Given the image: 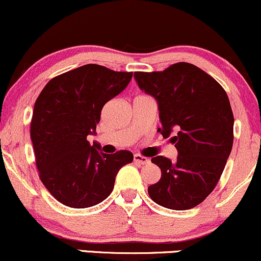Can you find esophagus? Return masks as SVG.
<instances>
[{
  "label": "esophagus",
  "mask_w": 261,
  "mask_h": 261,
  "mask_svg": "<svg viewBox=\"0 0 261 261\" xmlns=\"http://www.w3.org/2000/svg\"><path fill=\"white\" fill-rule=\"evenodd\" d=\"M134 162H136V164H140V165H146V164H149L150 160L148 158H145V156L136 154L134 155Z\"/></svg>",
  "instance_id": "obj_1"
}]
</instances>
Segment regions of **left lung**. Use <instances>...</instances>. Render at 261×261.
Returning a JSON list of instances; mask_svg holds the SVG:
<instances>
[{
  "label": "left lung",
  "mask_w": 261,
  "mask_h": 261,
  "mask_svg": "<svg viewBox=\"0 0 261 261\" xmlns=\"http://www.w3.org/2000/svg\"><path fill=\"white\" fill-rule=\"evenodd\" d=\"M142 90L159 103L162 137L171 138L178 158L155 156L161 178L148 188L156 204L188 210L215 189L233 145V112L225 89L192 63L171 64L161 72H136Z\"/></svg>",
  "instance_id": "obj_1"
}]
</instances>
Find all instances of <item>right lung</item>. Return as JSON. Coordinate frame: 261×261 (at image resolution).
I'll return each instance as SVG.
<instances>
[{"mask_svg":"<svg viewBox=\"0 0 261 261\" xmlns=\"http://www.w3.org/2000/svg\"><path fill=\"white\" fill-rule=\"evenodd\" d=\"M132 72L85 64L52 78L35 101L30 138L42 185L60 203L84 209L111 194L119 168L133 154H103L89 144L101 110L130 82Z\"/></svg>","mask_w":261,"mask_h":261,"instance_id":"right-lung-1","label":"right lung"}]
</instances>
